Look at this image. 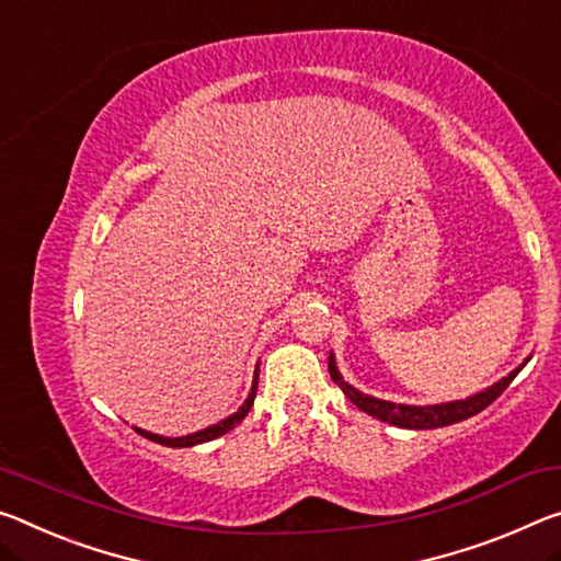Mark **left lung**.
<instances>
[{
  "mask_svg": "<svg viewBox=\"0 0 561 561\" xmlns=\"http://www.w3.org/2000/svg\"><path fill=\"white\" fill-rule=\"evenodd\" d=\"M522 367H524V364H522ZM522 367L510 371V375L496 381V385H492L489 389H484V392H479V394L469 397V399H461V402L432 404V407H409V404L385 402V399H375V397H367V394L357 392V389L346 385L340 371H336L334 357H329V375H332L336 385L342 387V392L350 397L352 402L362 409V412L377 416V420H381V422H389L394 426H404V430H437V426H447V424H455V422H461V420H469V416L479 414L482 409L492 404L494 399L512 385V379L519 375Z\"/></svg>",
  "mask_w": 561,
  "mask_h": 561,
  "instance_id": "left-lung-1",
  "label": "left lung"
}]
</instances>
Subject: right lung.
Instances as JSON below:
<instances>
[{
    "mask_svg": "<svg viewBox=\"0 0 561 561\" xmlns=\"http://www.w3.org/2000/svg\"><path fill=\"white\" fill-rule=\"evenodd\" d=\"M254 397H256V379H254L252 392H249V397H247V402H244L242 407H239V412H234L232 416H227L225 422L207 426V430L194 432V434H186V437H159V434L145 432V430H137V434H141V437L152 439V442H157V444H164V447H174V449H180V447H194V444H202V442H211V439L221 437V434H227L229 430H232L234 424H239V422L244 420L247 412H249V409H252V404H254Z\"/></svg>",
    "mask_w": 561,
    "mask_h": 561,
    "instance_id": "add662e5",
    "label": "right lung"
}]
</instances>
